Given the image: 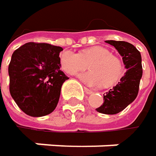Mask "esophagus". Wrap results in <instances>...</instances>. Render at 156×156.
<instances>
[{"label": "esophagus", "mask_w": 156, "mask_h": 156, "mask_svg": "<svg viewBox=\"0 0 156 156\" xmlns=\"http://www.w3.org/2000/svg\"><path fill=\"white\" fill-rule=\"evenodd\" d=\"M84 89H85V92L87 93V94H92L93 93V91L91 90V89H89V88H87V87H84Z\"/></svg>", "instance_id": "1"}]
</instances>
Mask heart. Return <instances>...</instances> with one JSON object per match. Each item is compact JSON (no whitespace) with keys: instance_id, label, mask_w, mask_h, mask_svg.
I'll use <instances>...</instances> for the list:
<instances>
[{"instance_id":"obj_1","label":"heart","mask_w":156,"mask_h":156,"mask_svg":"<svg viewBox=\"0 0 156 156\" xmlns=\"http://www.w3.org/2000/svg\"><path fill=\"white\" fill-rule=\"evenodd\" d=\"M60 64L63 70L69 75L86 69L90 64L91 71L79 74L78 78L91 87H99L103 84L105 87L113 86L120 80L125 72L122 60L102 46L85 48L80 54L69 49L64 50L60 55Z\"/></svg>"}]
</instances>
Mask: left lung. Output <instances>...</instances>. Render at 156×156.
<instances>
[{
  "mask_svg": "<svg viewBox=\"0 0 156 156\" xmlns=\"http://www.w3.org/2000/svg\"><path fill=\"white\" fill-rule=\"evenodd\" d=\"M114 46L122 56L126 72L118 84L104 95V103L96 109L107 115H115L123 111L137 97L140 79L143 75L142 58L139 50L126 41H106Z\"/></svg>",
  "mask_w": 156,
  "mask_h": 156,
  "instance_id": "1",
  "label": "left lung"
}]
</instances>
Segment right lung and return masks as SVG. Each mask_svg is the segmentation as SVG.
<instances>
[{
	"label": "right lung",
	"mask_w": 156,
	"mask_h": 156,
	"mask_svg": "<svg viewBox=\"0 0 156 156\" xmlns=\"http://www.w3.org/2000/svg\"><path fill=\"white\" fill-rule=\"evenodd\" d=\"M63 48L28 42L17 48L9 64L10 93L18 107L30 116H43L56 108L62 84L69 78L60 70Z\"/></svg>",
	"instance_id": "obj_1"
}]
</instances>
